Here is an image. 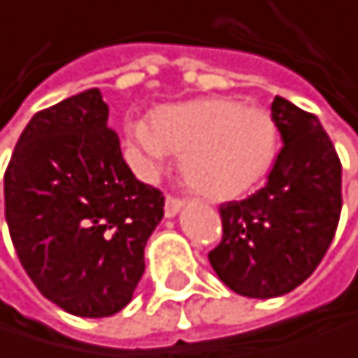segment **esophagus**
Instances as JSON below:
<instances>
[{
  "label": "esophagus",
  "instance_id": "1",
  "mask_svg": "<svg viewBox=\"0 0 358 358\" xmlns=\"http://www.w3.org/2000/svg\"><path fill=\"white\" fill-rule=\"evenodd\" d=\"M182 208H185V199H178V197H167L165 199V217L167 219L176 217Z\"/></svg>",
  "mask_w": 358,
  "mask_h": 358
}]
</instances>
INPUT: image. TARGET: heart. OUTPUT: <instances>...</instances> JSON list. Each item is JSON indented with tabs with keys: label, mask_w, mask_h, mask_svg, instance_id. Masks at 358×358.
Masks as SVG:
<instances>
[{
	"label": "heart",
	"mask_w": 358,
	"mask_h": 358,
	"mask_svg": "<svg viewBox=\"0 0 358 358\" xmlns=\"http://www.w3.org/2000/svg\"><path fill=\"white\" fill-rule=\"evenodd\" d=\"M127 131L148 167H159L167 152L180 155L187 182L219 201L241 197L262 180L279 141L271 111L225 96L159 107L150 124L131 122Z\"/></svg>",
	"instance_id": "obj_1"
}]
</instances>
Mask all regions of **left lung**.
Returning <instances> with one entry per match:
<instances>
[{
    "mask_svg": "<svg viewBox=\"0 0 358 358\" xmlns=\"http://www.w3.org/2000/svg\"><path fill=\"white\" fill-rule=\"evenodd\" d=\"M283 148L266 185L219 213L223 241L208 253L217 277L241 296L292 292L322 262L341 213V163L320 120L275 96Z\"/></svg>",
    "mask_w": 358,
    "mask_h": 358,
    "instance_id": "1",
    "label": "left lung"
}]
</instances>
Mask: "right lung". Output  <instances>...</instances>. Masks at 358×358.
<instances>
[{
  "label": "right lung",
  "instance_id": "right-lung-1",
  "mask_svg": "<svg viewBox=\"0 0 358 358\" xmlns=\"http://www.w3.org/2000/svg\"><path fill=\"white\" fill-rule=\"evenodd\" d=\"M99 87L36 113L3 176L12 245L45 299L79 318L124 309L165 197L139 182Z\"/></svg>",
  "mask_w": 358,
  "mask_h": 358
}]
</instances>
